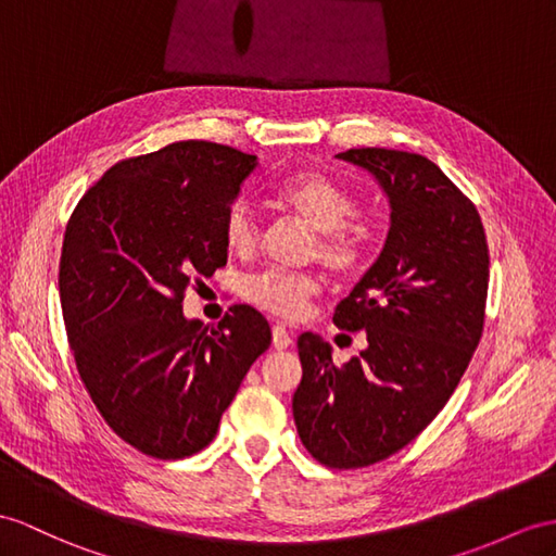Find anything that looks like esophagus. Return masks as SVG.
Listing matches in <instances>:
<instances>
[{
	"instance_id": "1",
	"label": "esophagus",
	"mask_w": 556,
	"mask_h": 556,
	"mask_svg": "<svg viewBox=\"0 0 556 556\" xmlns=\"http://www.w3.org/2000/svg\"><path fill=\"white\" fill-rule=\"evenodd\" d=\"M270 334H274V346H276V349H288V346L292 344V337H290L286 325L276 323L274 328H270Z\"/></svg>"
}]
</instances>
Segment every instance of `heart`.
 Wrapping results in <instances>:
<instances>
[{
	"mask_svg": "<svg viewBox=\"0 0 556 556\" xmlns=\"http://www.w3.org/2000/svg\"><path fill=\"white\" fill-rule=\"evenodd\" d=\"M280 210L294 214L316 231L311 256L334 274H351L368 252L375 226L365 212L354 210V198L342 184L323 172H294L274 188ZM226 248L236 254H250L260 240L254 212L245 200L228 205L222 222ZM318 292V280L311 274L292 270H264L245 282V294L270 314L282 318L302 316L306 302Z\"/></svg>",
	"mask_w": 556,
	"mask_h": 556,
	"instance_id": "obj_1",
	"label": "heart"
}]
</instances>
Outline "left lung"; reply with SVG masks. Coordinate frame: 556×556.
I'll return each instance as SVG.
<instances>
[{"mask_svg":"<svg viewBox=\"0 0 556 556\" xmlns=\"http://www.w3.org/2000/svg\"><path fill=\"white\" fill-rule=\"evenodd\" d=\"M337 157L384 188L391 226L332 316L337 328L365 330L368 349L334 365L332 346L304 332L292 415L320 465L358 469L399 453L453 396L483 332L491 262L477 207L434 162L389 148Z\"/></svg>","mask_w":556,"mask_h":556,"instance_id":"obj_1","label":"left lung"}]
</instances>
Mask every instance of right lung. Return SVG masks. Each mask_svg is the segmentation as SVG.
Here are the masks:
<instances>
[{
	"label": "right lung",
	"instance_id": "obj_1",
	"mask_svg": "<svg viewBox=\"0 0 556 556\" xmlns=\"http://www.w3.org/2000/svg\"><path fill=\"white\" fill-rule=\"evenodd\" d=\"M254 169L231 146L176 141L117 162L67 219L59 290L77 372L108 427L151 457L210 445L270 344L248 304L219 325L181 308L193 280L226 266L224 212Z\"/></svg>",
	"mask_w": 556,
	"mask_h": 556
}]
</instances>
